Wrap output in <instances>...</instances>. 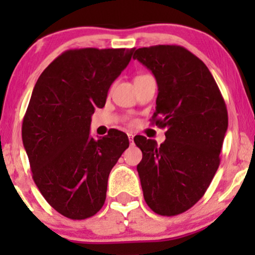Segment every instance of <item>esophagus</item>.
I'll return each mask as SVG.
<instances>
[{
  "label": "esophagus",
  "instance_id": "34e87169",
  "mask_svg": "<svg viewBox=\"0 0 255 255\" xmlns=\"http://www.w3.org/2000/svg\"><path fill=\"white\" fill-rule=\"evenodd\" d=\"M133 133H128V137H129V141H130V144L133 145Z\"/></svg>",
  "mask_w": 255,
  "mask_h": 255
}]
</instances>
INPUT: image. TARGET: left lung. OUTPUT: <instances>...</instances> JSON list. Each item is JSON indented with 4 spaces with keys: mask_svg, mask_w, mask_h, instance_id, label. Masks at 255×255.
<instances>
[{
    "mask_svg": "<svg viewBox=\"0 0 255 255\" xmlns=\"http://www.w3.org/2000/svg\"><path fill=\"white\" fill-rule=\"evenodd\" d=\"M136 58L158 85L152 120L166 128L165 141L135 136L142 152L136 166L146 204L160 216H176L203 198L217 171L228 129V111L211 72L180 45L140 48Z\"/></svg>",
    "mask_w": 255,
    "mask_h": 255,
    "instance_id": "8db88e82",
    "label": "left lung"
}]
</instances>
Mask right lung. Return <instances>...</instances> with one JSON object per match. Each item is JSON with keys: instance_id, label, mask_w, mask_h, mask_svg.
Returning <instances> with one entry per match:
<instances>
[{"instance_id": "right-lung-1", "label": "right lung", "mask_w": 255, "mask_h": 255, "mask_svg": "<svg viewBox=\"0 0 255 255\" xmlns=\"http://www.w3.org/2000/svg\"><path fill=\"white\" fill-rule=\"evenodd\" d=\"M134 49H72L44 69L22 121V142L32 177L58 213L92 217L103 207L108 177L129 146L113 129L90 135L91 116L103 108L108 91L129 63Z\"/></svg>"}]
</instances>
